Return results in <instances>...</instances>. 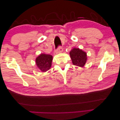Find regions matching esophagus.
I'll use <instances>...</instances> for the list:
<instances>
[{"label": "esophagus", "mask_w": 120, "mask_h": 120, "mask_svg": "<svg viewBox=\"0 0 120 120\" xmlns=\"http://www.w3.org/2000/svg\"><path fill=\"white\" fill-rule=\"evenodd\" d=\"M63 49L61 46H60L58 47V48L56 49V53H60V52H63Z\"/></svg>", "instance_id": "34e87169"}]
</instances>
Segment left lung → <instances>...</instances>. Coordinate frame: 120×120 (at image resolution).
<instances>
[{"label":"left lung","instance_id":"left-lung-1","mask_svg":"<svg viewBox=\"0 0 120 120\" xmlns=\"http://www.w3.org/2000/svg\"><path fill=\"white\" fill-rule=\"evenodd\" d=\"M73 64L80 67L84 66L86 61V53L79 48H74L70 52Z\"/></svg>","mask_w":120,"mask_h":120}]
</instances>
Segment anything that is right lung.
I'll list each match as a JSON object with an SVG mask.
<instances>
[{
	"label": "right lung",
	"mask_w": 120,
	"mask_h": 120,
	"mask_svg": "<svg viewBox=\"0 0 120 120\" xmlns=\"http://www.w3.org/2000/svg\"><path fill=\"white\" fill-rule=\"evenodd\" d=\"M52 60V56L42 53L36 59V64L40 70L45 72L51 67Z\"/></svg>",
	"instance_id": "right-lung-1"
}]
</instances>
